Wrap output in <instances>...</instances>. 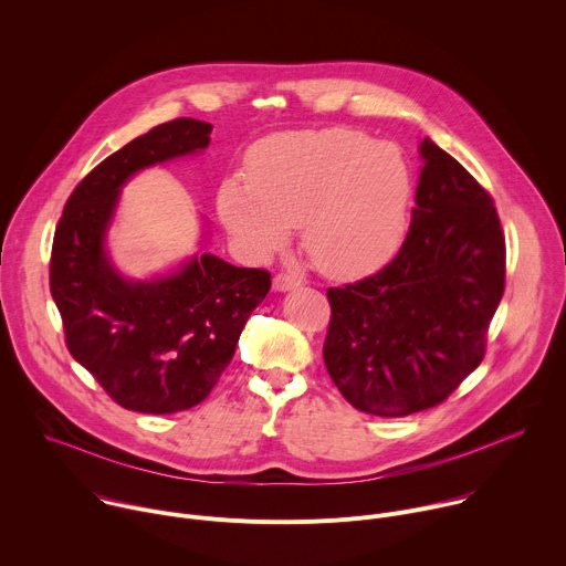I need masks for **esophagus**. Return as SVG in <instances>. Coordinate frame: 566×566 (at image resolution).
Wrapping results in <instances>:
<instances>
[{
    "label": "esophagus",
    "mask_w": 566,
    "mask_h": 566,
    "mask_svg": "<svg viewBox=\"0 0 566 566\" xmlns=\"http://www.w3.org/2000/svg\"><path fill=\"white\" fill-rule=\"evenodd\" d=\"M300 284H302V282H300L297 277L286 275V273H280V275H275V277H273V289H275V291H280V293L293 291V289H297Z\"/></svg>",
    "instance_id": "1"
}]
</instances>
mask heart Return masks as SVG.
<instances>
[{"mask_svg": "<svg viewBox=\"0 0 566 566\" xmlns=\"http://www.w3.org/2000/svg\"><path fill=\"white\" fill-rule=\"evenodd\" d=\"M412 172L391 143L329 127L262 140L247 160V184L219 190V214L253 258L266 260L300 226L311 262L332 277L380 271L408 232Z\"/></svg>", "mask_w": 566, "mask_h": 566, "instance_id": "heart-1", "label": "heart"}]
</instances>
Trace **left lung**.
Masks as SVG:
<instances>
[{
	"label": "left lung",
	"mask_w": 566,
	"mask_h": 566,
	"mask_svg": "<svg viewBox=\"0 0 566 566\" xmlns=\"http://www.w3.org/2000/svg\"><path fill=\"white\" fill-rule=\"evenodd\" d=\"M417 208L398 255L329 289L327 371L360 412L439 406L479 367L504 295L506 241L491 195L434 140L419 145Z\"/></svg>",
	"instance_id": "obj_1"
}]
</instances>
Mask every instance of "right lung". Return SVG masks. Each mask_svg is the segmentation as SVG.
<instances>
[{"label": "right lung", "mask_w": 566, "mask_h": 566, "mask_svg": "<svg viewBox=\"0 0 566 566\" xmlns=\"http://www.w3.org/2000/svg\"><path fill=\"white\" fill-rule=\"evenodd\" d=\"M210 132V123L177 118L134 138L77 184L55 228L51 295L66 347L132 412L199 406L271 289L269 271L239 269L212 253L149 280L125 277L112 262L107 232L125 184L145 168L203 151Z\"/></svg>", "instance_id": "add662e5"}]
</instances>
